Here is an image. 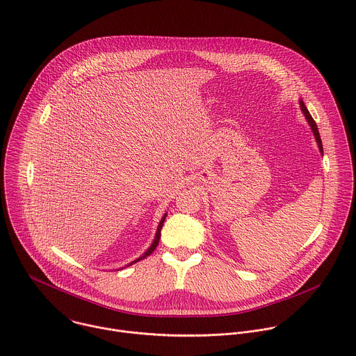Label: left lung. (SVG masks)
I'll return each mask as SVG.
<instances>
[{
  "mask_svg": "<svg viewBox=\"0 0 356 356\" xmlns=\"http://www.w3.org/2000/svg\"><path fill=\"white\" fill-rule=\"evenodd\" d=\"M300 106H301V111H302V113L305 115V119H307V122H308V124L311 126V130H312V133H314V136H315V140H316V143H318V147H319V151H321V154L323 155V145H322V140H321V134H319V130H318V126H316V123H315V120H314V118L311 116V113H309V111L307 109V106H305V104H304V101L302 99H300Z\"/></svg>",
  "mask_w": 356,
  "mask_h": 356,
  "instance_id": "8db88e82",
  "label": "left lung"
}]
</instances>
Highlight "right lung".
Here are the masks:
<instances>
[{
	"mask_svg": "<svg viewBox=\"0 0 356 356\" xmlns=\"http://www.w3.org/2000/svg\"><path fill=\"white\" fill-rule=\"evenodd\" d=\"M166 215L168 213H165L163 216H162V219H161V222H159V225H158V229H156V233H155V237H154V241H152V244L149 245V248H147V251L140 257V258H137V259H134V261H131L127 266H130V265H133V264H136V262H138V261H141V259H144V258H147V257H149L154 251H155V248L158 247V243H159V238H161V230H162V226H163V222H165V219H166ZM123 269V268H122Z\"/></svg>",
	"mask_w": 356,
	"mask_h": 356,
	"instance_id": "right-lung-1",
	"label": "right lung"
}]
</instances>
